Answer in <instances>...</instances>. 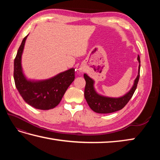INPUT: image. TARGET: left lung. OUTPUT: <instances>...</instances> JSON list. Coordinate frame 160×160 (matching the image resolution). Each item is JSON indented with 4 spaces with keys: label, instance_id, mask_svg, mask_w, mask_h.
<instances>
[{
    "label": "left lung",
    "instance_id": "8db88e82",
    "mask_svg": "<svg viewBox=\"0 0 160 160\" xmlns=\"http://www.w3.org/2000/svg\"><path fill=\"white\" fill-rule=\"evenodd\" d=\"M138 60L139 62L138 73L134 80L133 85L127 93L121 97L111 98L98 93L94 87L95 81L87 73L84 74V80L86 81L84 98L91 109L98 113H110L121 110L125 107L136 89L140 78V58L139 55L138 56Z\"/></svg>",
    "mask_w": 160,
    "mask_h": 160
}]
</instances>
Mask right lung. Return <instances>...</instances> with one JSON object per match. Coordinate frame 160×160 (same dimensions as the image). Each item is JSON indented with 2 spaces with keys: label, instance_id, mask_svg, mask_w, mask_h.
I'll return each instance as SVG.
<instances>
[{
  "label": "right lung",
  "instance_id": "1",
  "mask_svg": "<svg viewBox=\"0 0 160 160\" xmlns=\"http://www.w3.org/2000/svg\"><path fill=\"white\" fill-rule=\"evenodd\" d=\"M23 38L14 59V78L16 89L22 99L37 109L49 110L58 104L75 78V69H68L46 80L28 79L23 72L22 55L26 39Z\"/></svg>",
  "mask_w": 160,
  "mask_h": 160
}]
</instances>
